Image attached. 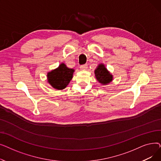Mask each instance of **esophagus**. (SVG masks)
<instances>
[{"mask_svg":"<svg viewBox=\"0 0 161 161\" xmlns=\"http://www.w3.org/2000/svg\"><path fill=\"white\" fill-rule=\"evenodd\" d=\"M87 64H83V65H81L80 66V69H82V70H86L87 69Z\"/></svg>","mask_w":161,"mask_h":161,"instance_id":"1","label":"esophagus"}]
</instances>
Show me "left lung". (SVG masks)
Listing matches in <instances>:
<instances>
[{
    "label": "left lung",
    "instance_id": "left-lung-1",
    "mask_svg": "<svg viewBox=\"0 0 161 161\" xmlns=\"http://www.w3.org/2000/svg\"><path fill=\"white\" fill-rule=\"evenodd\" d=\"M94 72L97 80L103 86H107L113 81V75L106 69L103 63L99 64Z\"/></svg>",
    "mask_w": 161,
    "mask_h": 161
}]
</instances>
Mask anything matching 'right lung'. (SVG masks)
<instances>
[{
    "label": "right lung",
    "mask_w": 161,
    "mask_h": 161,
    "mask_svg": "<svg viewBox=\"0 0 161 161\" xmlns=\"http://www.w3.org/2000/svg\"><path fill=\"white\" fill-rule=\"evenodd\" d=\"M74 71V69H69L64 63H62L57 69L47 72V82L53 88L57 90H63L70 82Z\"/></svg>",
    "instance_id": "obj_1"
}]
</instances>
